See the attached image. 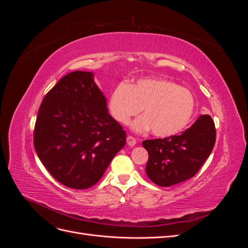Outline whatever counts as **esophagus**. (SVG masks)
Instances as JSON below:
<instances>
[{
  "mask_svg": "<svg viewBox=\"0 0 248 248\" xmlns=\"http://www.w3.org/2000/svg\"><path fill=\"white\" fill-rule=\"evenodd\" d=\"M126 140H127V145L130 146V147H133V146L137 145V140L134 139V138H132V137H130V136L127 137Z\"/></svg>",
  "mask_w": 248,
  "mask_h": 248,
  "instance_id": "1",
  "label": "esophagus"
}]
</instances>
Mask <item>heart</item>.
<instances>
[{"instance_id": "heart-1", "label": "heart", "mask_w": 248, "mask_h": 248, "mask_svg": "<svg viewBox=\"0 0 248 248\" xmlns=\"http://www.w3.org/2000/svg\"><path fill=\"white\" fill-rule=\"evenodd\" d=\"M108 108L111 117L126 124L140 109L144 116L133 121L138 132L152 129L159 138L181 132L194 114L196 100L192 93L175 81L162 78H141L130 85L120 82L108 96Z\"/></svg>"}]
</instances>
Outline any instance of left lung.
Returning a JSON list of instances; mask_svg holds the SVG:
<instances>
[{"label": "left lung", "mask_w": 248, "mask_h": 248, "mask_svg": "<svg viewBox=\"0 0 248 248\" xmlns=\"http://www.w3.org/2000/svg\"><path fill=\"white\" fill-rule=\"evenodd\" d=\"M215 125L209 115H201L189 128L178 136L147 140L146 174L155 184L169 187L197 174L215 144Z\"/></svg>", "instance_id": "obj_1"}]
</instances>
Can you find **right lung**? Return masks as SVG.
<instances>
[{
  "label": "right lung",
  "instance_id": "obj_1",
  "mask_svg": "<svg viewBox=\"0 0 248 248\" xmlns=\"http://www.w3.org/2000/svg\"><path fill=\"white\" fill-rule=\"evenodd\" d=\"M125 144L126 133L108 114L93 72L68 73L44 97L34 146L60 183L74 189L92 187Z\"/></svg>",
  "mask_w": 248,
  "mask_h": 248
}]
</instances>
